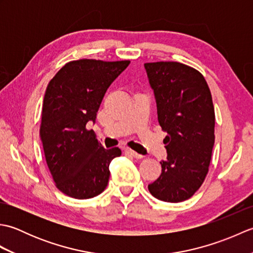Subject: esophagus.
<instances>
[{
	"instance_id": "esophagus-1",
	"label": "esophagus",
	"mask_w": 253,
	"mask_h": 253,
	"mask_svg": "<svg viewBox=\"0 0 253 253\" xmlns=\"http://www.w3.org/2000/svg\"><path fill=\"white\" fill-rule=\"evenodd\" d=\"M125 153L128 154V155H130V157H132V158H136V159H142L143 158L142 154H139L135 151H132V150H130V149H126Z\"/></svg>"
}]
</instances>
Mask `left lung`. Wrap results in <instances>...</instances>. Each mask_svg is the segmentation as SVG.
Returning <instances> with one entry per match:
<instances>
[{"label":"left lung","mask_w":253,"mask_h":253,"mask_svg":"<svg viewBox=\"0 0 253 253\" xmlns=\"http://www.w3.org/2000/svg\"><path fill=\"white\" fill-rule=\"evenodd\" d=\"M157 102L158 121L168 158L162 173L148 186L159 200L177 203L191 198L208 174L214 146L215 114L211 91L195 68L177 62L146 63Z\"/></svg>","instance_id":"left-lung-1"}]
</instances>
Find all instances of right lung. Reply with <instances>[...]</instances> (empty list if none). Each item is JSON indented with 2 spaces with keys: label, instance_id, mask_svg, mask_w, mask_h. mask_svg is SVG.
<instances>
[{
  "label": "right lung",
  "instance_id": "1",
  "mask_svg": "<svg viewBox=\"0 0 253 253\" xmlns=\"http://www.w3.org/2000/svg\"><path fill=\"white\" fill-rule=\"evenodd\" d=\"M129 61L79 60L65 64L45 90L40 137L46 164L57 189L75 199L103 192L110 164L121 149H104L88 130L106 90L129 65Z\"/></svg>",
  "mask_w": 253,
  "mask_h": 253
}]
</instances>
